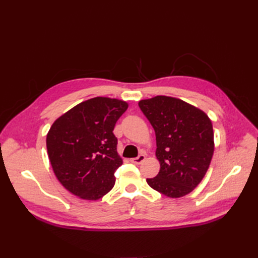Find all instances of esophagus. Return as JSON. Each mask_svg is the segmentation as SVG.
Returning <instances> with one entry per match:
<instances>
[{"instance_id": "34e87169", "label": "esophagus", "mask_w": 258, "mask_h": 258, "mask_svg": "<svg viewBox=\"0 0 258 258\" xmlns=\"http://www.w3.org/2000/svg\"><path fill=\"white\" fill-rule=\"evenodd\" d=\"M144 160H145V155H143V154L139 155L138 157H136V158L130 159V161H131L132 163H135V165H140V163H142Z\"/></svg>"}]
</instances>
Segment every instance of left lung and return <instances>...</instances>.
Returning a JSON list of instances; mask_svg holds the SVG:
<instances>
[{"mask_svg":"<svg viewBox=\"0 0 258 258\" xmlns=\"http://www.w3.org/2000/svg\"><path fill=\"white\" fill-rule=\"evenodd\" d=\"M139 106L156 135L159 173L146 182L170 198L196 188L214 152V134L208 115L185 101L167 96L141 100Z\"/></svg>","mask_w":258,"mask_h":258,"instance_id":"8db88e82","label":"left lung"}]
</instances>
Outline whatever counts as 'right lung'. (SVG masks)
Returning <instances> with one entry per match:
<instances>
[{
    "label": "right lung",
    "instance_id": "1",
    "mask_svg": "<svg viewBox=\"0 0 258 258\" xmlns=\"http://www.w3.org/2000/svg\"><path fill=\"white\" fill-rule=\"evenodd\" d=\"M127 108L124 101L96 97L54 120L46 146L54 175L70 192L98 200L113 188L122 165L113 130Z\"/></svg>",
    "mask_w": 258,
    "mask_h": 258
}]
</instances>
